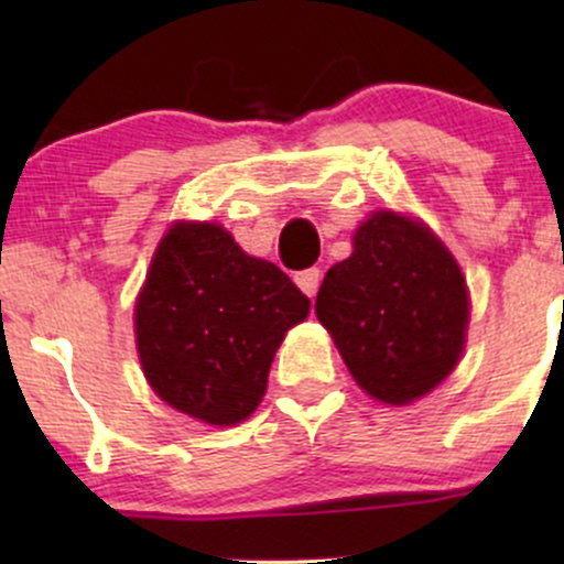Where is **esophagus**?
I'll return each instance as SVG.
<instances>
[{
    "instance_id": "34e87169",
    "label": "esophagus",
    "mask_w": 564,
    "mask_h": 564,
    "mask_svg": "<svg viewBox=\"0 0 564 564\" xmlns=\"http://www.w3.org/2000/svg\"><path fill=\"white\" fill-rule=\"evenodd\" d=\"M296 286H300L304 294L310 296V300H313L315 294H318V289H321V270L318 268H307V270H302V273H296Z\"/></svg>"
}]
</instances>
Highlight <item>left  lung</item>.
Returning a JSON list of instances; mask_svg holds the SVG:
<instances>
[{"label": "left lung", "instance_id": "8db88e82", "mask_svg": "<svg viewBox=\"0 0 564 564\" xmlns=\"http://www.w3.org/2000/svg\"><path fill=\"white\" fill-rule=\"evenodd\" d=\"M318 321L364 390L403 405L437 387L464 349L467 283L424 225L377 212L323 278Z\"/></svg>", "mask_w": 564, "mask_h": 564}]
</instances>
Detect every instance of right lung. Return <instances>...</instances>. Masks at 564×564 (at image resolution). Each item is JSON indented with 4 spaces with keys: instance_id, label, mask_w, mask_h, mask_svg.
I'll return each mask as SVG.
<instances>
[{
    "instance_id": "add662e5",
    "label": "right lung",
    "mask_w": 564,
    "mask_h": 564,
    "mask_svg": "<svg viewBox=\"0 0 564 564\" xmlns=\"http://www.w3.org/2000/svg\"><path fill=\"white\" fill-rule=\"evenodd\" d=\"M310 302L273 262L219 225L166 232L134 310L142 371L161 400L206 424H238L260 405L283 334Z\"/></svg>"
}]
</instances>
